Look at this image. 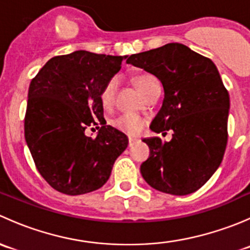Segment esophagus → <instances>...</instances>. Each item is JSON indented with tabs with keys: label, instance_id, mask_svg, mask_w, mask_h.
I'll use <instances>...</instances> for the list:
<instances>
[{
	"label": "esophagus",
	"instance_id": "obj_1",
	"mask_svg": "<svg viewBox=\"0 0 250 250\" xmlns=\"http://www.w3.org/2000/svg\"><path fill=\"white\" fill-rule=\"evenodd\" d=\"M137 139L135 138H129V140H128V145H129V147H132L133 145H134L135 143H137Z\"/></svg>",
	"mask_w": 250,
	"mask_h": 250
}]
</instances>
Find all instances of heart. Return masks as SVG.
Masks as SVG:
<instances>
[{
    "mask_svg": "<svg viewBox=\"0 0 250 250\" xmlns=\"http://www.w3.org/2000/svg\"><path fill=\"white\" fill-rule=\"evenodd\" d=\"M155 83H158V81L153 75L141 74L135 77V84L143 95ZM116 88H117V80L112 77L103 85L102 90H100L99 102L105 110H109L113 105ZM111 125L120 132L129 135V137H134L143 130L144 125H145V120L140 116L134 115V113H123V115L118 116L115 120L111 121Z\"/></svg>",
    "mask_w": 250,
    "mask_h": 250,
    "instance_id": "heart-1",
    "label": "heart"
}]
</instances>
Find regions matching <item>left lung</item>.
Instances as JSON below:
<instances>
[{
  "instance_id": "8db88e82",
  "label": "left lung",
  "mask_w": 250,
  "mask_h": 250,
  "mask_svg": "<svg viewBox=\"0 0 250 250\" xmlns=\"http://www.w3.org/2000/svg\"><path fill=\"white\" fill-rule=\"evenodd\" d=\"M128 64L155 75L165 89L161 110L151 130L167 134L143 139L150 156L141 165L151 188L184 196L202 188L223 161L228 144L230 98L215 64L181 43L132 54Z\"/></svg>"
}]
</instances>
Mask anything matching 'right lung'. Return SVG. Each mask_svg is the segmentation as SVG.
Masks as SVG:
<instances>
[{"label": "right lung", "mask_w": 250, "mask_h": 250, "mask_svg": "<svg viewBox=\"0 0 250 250\" xmlns=\"http://www.w3.org/2000/svg\"><path fill=\"white\" fill-rule=\"evenodd\" d=\"M125 58L76 50L49 59L32 78L25 140L37 170L54 190L70 196L98 190L127 148L125 134L105 125L99 102L103 85ZM88 126L100 129L97 138L85 135Z\"/></svg>", "instance_id": "add662e5"}]
</instances>
